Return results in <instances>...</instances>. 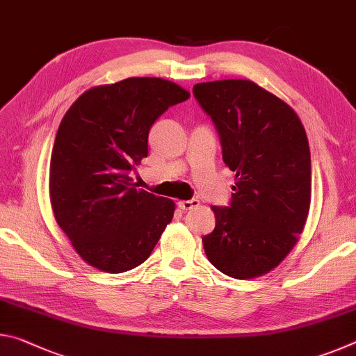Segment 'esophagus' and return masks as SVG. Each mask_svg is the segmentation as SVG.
Returning <instances> with one entry per match:
<instances>
[{
	"label": "esophagus",
	"instance_id": "esophagus-1",
	"mask_svg": "<svg viewBox=\"0 0 356 356\" xmlns=\"http://www.w3.org/2000/svg\"><path fill=\"white\" fill-rule=\"evenodd\" d=\"M177 206H179V209H182V210H191L193 207H197V206H200V201H197V200L179 201V202H177Z\"/></svg>",
	"mask_w": 356,
	"mask_h": 356
}]
</instances>
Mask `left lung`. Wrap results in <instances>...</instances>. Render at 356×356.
Here are the masks:
<instances>
[{
  "instance_id": "obj_1",
  "label": "left lung",
  "mask_w": 356,
  "mask_h": 356,
  "mask_svg": "<svg viewBox=\"0 0 356 356\" xmlns=\"http://www.w3.org/2000/svg\"><path fill=\"white\" fill-rule=\"evenodd\" d=\"M193 94L220 134L236 172L229 207H212L202 237L215 268L236 280L272 272L298 242L311 204V154L298 114L250 80L197 83Z\"/></svg>"
}]
</instances>
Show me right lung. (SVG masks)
<instances>
[{"label": "right lung", "instance_id": "obj_1", "mask_svg": "<svg viewBox=\"0 0 356 356\" xmlns=\"http://www.w3.org/2000/svg\"><path fill=\"white\" fill-rule=\"evenodd\" d=\"M190 97L179 84L134 76L84 91L59 124L50 160L55 220L84 262L122 273L150 256L176 204L131 185L147 136L168 108Z\"/></svg>", "mask_w": 356, "mask_h": 356}]
</instances>
